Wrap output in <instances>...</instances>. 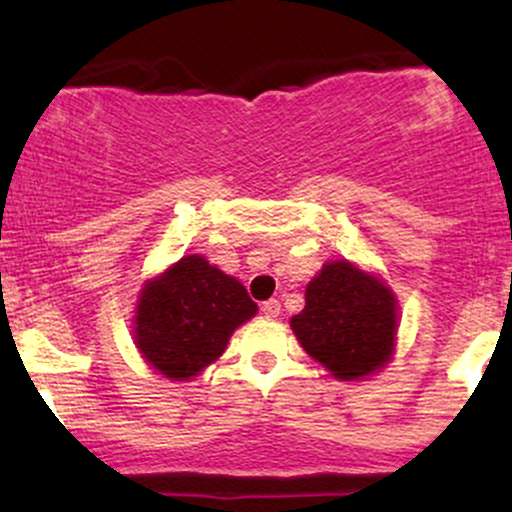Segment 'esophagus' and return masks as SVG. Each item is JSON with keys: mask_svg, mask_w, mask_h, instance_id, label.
<instances>
[{"mask_svg": "<svg viewBox=\"0 0 512 512\" xmlns=\"http://www.w3.org/2000/svg\"><path fill=\"white\" fill-rule=\"evenodd\" d=\"M279 313H281V303L276 301V298H272V301H264L262 303V315L264 317H279Z\"/></svg>", "mask_w": 512, "mask_h": 512, "instance_id": "34e87169", "label": "esophagus"}]
</instances>
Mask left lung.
<instances>
[{"label":"left lung","instance_id":"8db88e82","mask_svg":"<svg viewBox=\"0 0 512 512\" xmlns=\"http://www.w3.org/2000/svg\"><path fill=\"white\" fill-rule=\"evenodd\" d=\"M301 346L337 380H361L392 358L397 298L356 264L327 262L305 289V308L291 317Z\"/></svg>","mask_w":512,"mask_h":512}]
</instances>
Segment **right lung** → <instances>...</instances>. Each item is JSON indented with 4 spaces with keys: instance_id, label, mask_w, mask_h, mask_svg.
Wrapping results in <instances>:
<instances>
[{
    "instance_id": "add662e5",
    "label": "right lung",
    "mask_w": 512,
    "mask_h": 512,
    "mask_svg": "<svg viewBox=\"0 0 512 512\" xmlns=\"http://www.w3.org/2000/svg\"><path fill=\"white\" fill-rule=\"evenodd\" d=\"M255 313L257 303L238 279L202 255H185L144 284L134 344L161 375L190 380L226 351L231 334Z\"/></svg>"
}]
</instances>
